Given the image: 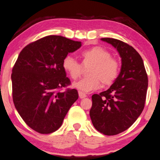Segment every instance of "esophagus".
Returning a JSON list of instances; mask_svg holds the SVG:
<instances>
[{
  "instance_id": "obj_1",
  "label": "esophagus",
  "mask_w": 160,
  "mask_h": 160,
  "mask_svg": "<svg viewBox=\"0 0 160 160\" xmlns=\"http://www.w3.org/2000/svg\"><path fill=\"white\" fill-rule=\"evenodd\" d=\"M78 94H79V97H80V98H85L87 97V95H86L85 93H83V92L80 91H79Z\"/></svg>"
}]
</instances>
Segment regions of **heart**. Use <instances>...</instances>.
Here are the masks:
<instances>
[{"instance_id":"obj_1","label":"heart","mask_w":160,"mask_h":160,"mask_svg":"<svg viewBox=\"0 0 160 160\" xmlns=\"http://www.w3.org/2000/svg\"><path fill=\"white\" fill-rule=\"evenodd\" d=\"M83 65L92 64L90 68L89 78L80 79L72 84L73 87L83 93L98 89L101 81L104 85H111L118 78L120 72V63L118 59L111 57L107 49L100 46L83 50L80 52ZM62 68L74 80L80 77L82 65L72 56L68 55L63 59Z\"/></svg>"}]
</instances>
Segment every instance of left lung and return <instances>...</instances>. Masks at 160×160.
<instances>
[{
	"label": "left lung",
	"mask_w": 160,
	"mask_h": 160,
	"mask_svg": "<svg viewBox=\"0 0 160 160\" xmlns=\"http://www.w3.org/2000/svg\"><path fill=\"white\" fill-rule=\"evenodd\" d=\"M117 50L122 59L118 78L107 91L92 96L90 118L98 131L107 136L128 130L145 107L148 80L141 56L132 46L112 38H102Z\"/></svg>",
	"instance_id": "8db88e82"
}]
</instances>
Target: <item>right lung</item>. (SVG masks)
<instances>
[{
	"mask_svg": "<svg viewBox=\"0 0 160 160\" xmlns=\"http://www.w3.org/2000/svg\"><path fill=\"white\" fill-rule=\"evenodd\" d=\"M60 36H48L27 45L12 68V99L24 122L42 134L60 128L73 103L78 99L74 88L59 92L70 84L62 68L63 59L81 47Z\"/></svg>",
	"mask_w": 160,
	"mask_h": 160,
	"instance_id": "add662e5",
	"label": "right lung"
}]
</instances>
